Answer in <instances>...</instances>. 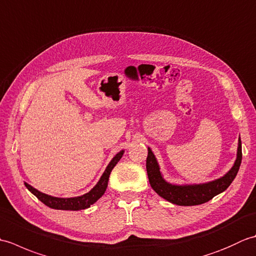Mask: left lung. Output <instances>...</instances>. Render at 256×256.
<instances>
[{
  "label": "left lung",
  "mask_w": 256,
  "mask_h": 256,
  "mask_svg": "<svg viewBox=\"0 0 256 256\" xmlns=\"http://www.w3.org/2000/svg\"><path fill=\"white\" fill-rule=\"evenodd\" d=\"M241 160L242 146L241 140L238 138V157L234 165H233L231 170L226 175L211 182L192 184V186H176V184L166 182L160 175L158 164H157L155 156L150 148H148V158H146V170H148V180L152 188L162 198L178 206H196L204 204L206 201L211 200L214 196L224 192L230 186L233 179L236 178L238 168H240L241 165Z\"/></svg>",
  "instance_id": "obj_1"
}]
</instances>
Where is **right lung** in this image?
<instances>
[{
	"mask_svg": "<svg viewBox=\"0 0 256 256\" xmlns=\"http://www.w3.org/2000/svg\"><path fill=\"white\" fill-rule=\"evenodd\" d=\"M123 153L124 150H121L118 154H116L113 157V160L110 162V164L108 165L106 172H103V175L101 176L99 182H98L89 192L80 196V197L56 198V197H52V196H48L38 192V190L32 188L30 184L26 182H25V186L32 194L36 196L38 200H40L42 204H45L47 206H50V208L57 209V210H72V211L86 209L89 208L91 204H94L96 201L100 197H102V194H104L106 189L108 187V177H110V174L114 168V166L118 164V162L121 160Z\"/></svg>",
	"mask_w": 256,
	"mask_h": 256,
	"instance_id": "1",
	"label": "right lung"
}]
</instances>
